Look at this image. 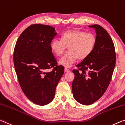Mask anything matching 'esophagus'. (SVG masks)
<instances>
[{
	"label": "esophagus",
	"instance_id": "esophagus-1",
	"mask_svg": "<svg viewBox=\"0 0 125 125\" xmlns=\"http://www.w3.org/2000/svg\"><path fill=\"white\" fill-rule=\"evenodd\" d=\"M64 71L66 72H70V70H69V69H68V68H64Z\"/></svg>",
	"mask_w": 125,
	"mask_h": 125
}]
</instances>
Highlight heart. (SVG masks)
<instances>
[{
  "label": "heart",
  "mask_w": 125,
  "mask_h": 125,
  "mask_svg": "<svg viewBox=\"0 0 125 125\" xmlns=\"http://www.w3.org/2000/svg\"><path fill=\"white\" fill-rule=\"evenodd\" d=\"M96 39L94 35L80 30H70L63 33L62 41L54 39L51 43V49L57 57L62 55L67 47L68 52L59 60V64L71 67L77 59L83 60L94 50Z\"/></svg>",
  "instance_id": "heart-1"
}]
</instances>
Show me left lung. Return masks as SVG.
<instances>
[{"instance_id":"1","label":"left lung","mask_w":125,"mask_h":125,"mask_svg":"<svg viewBox=\"0 0 125 125\" xmlns=\"http://www.w3.org/2000/svg\"><path fill=\"white\" fill-rule=\"evenodd\" d=\"M96 31V44L87 58L73 70L74 78L72 90L74 98L84 105L94 104L101 97L111 80L116 64L114 42L105 29L100 25H89Z\"/></svg>"}]
</instances>
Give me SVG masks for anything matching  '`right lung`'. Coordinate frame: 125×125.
<instances>
[{"mask_svg": "<svg viewBox=\"0 0 125 125\" xmlns=\"http://www.w3.org/2000/svg\"><path fill=\"white\" fill-rule=\"evenodd\" d=\"M56 35L52 27L32 24L20 35L14 50V65L20 86L29 100L40 106L53 100L64 73V67L57 64L51 49ZM51 68L52 71L46 72Z\"/></svg>", "mask_w": 125, "mask_h": 125, "instance_id": "right-lung-1", "label": "right lung"}]
</instances>
